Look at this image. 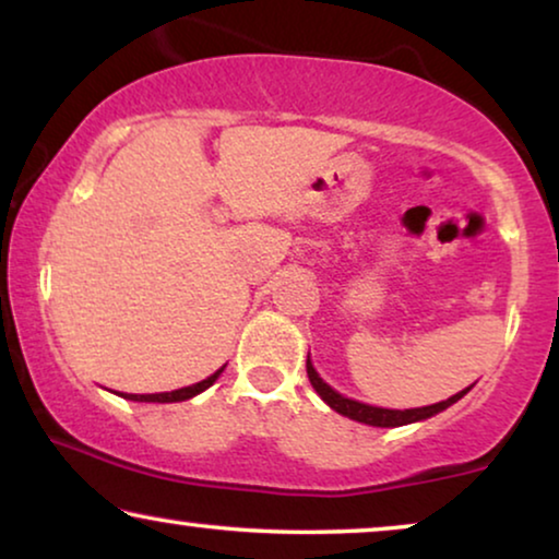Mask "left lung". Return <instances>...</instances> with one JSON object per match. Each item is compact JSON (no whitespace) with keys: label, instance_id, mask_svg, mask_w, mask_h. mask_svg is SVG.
I'll list each match as a JSON object with an SVG mask.
<instances>
[{"label":"left lung","instance_id":"8db88e82","mask_svg":"<svg viewBox=\"0 0 559 559\" xmlns=\"http://www.w3.org/2000/svg\"><path fill=\"white\" fill-rule=\"evenodd\" d=\"M308 379L310 384L316 386V392L320 394V400H323L328 407L338 412V415H346L350 419H356V423H364V425H373V427H400V425H409V423H417V419H427L432 415H438V412L448 409L450 404H455L461 400L463 394L471 392L468 389H463V392H457L450 396L445 402H438V404H430V407H417V409H381V407H369V404H361V402H354V400H346V396H341L338 392H333L331 386L325 384L323 379L318 377V371L312 369L310 358H308Z\"/></svg>","mask_w":559,"mask_h":559}]
</instances>
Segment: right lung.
Returning a JSON list of instances; mask_svg holds the SVG:
<instances>
[{
  "label": "right lung",
  "mask_w": 559,
  "mask_h": 559,
  "mask_svg": "<svg viewBox=\"0 0 559 559\" xmlns=\"http://www.w3.org/2000/svg\"><path fill=\"white\" fill-rule=\"evenodd\" d=\"M224 369H226V366H221V369L216 373H211L209 379L198 381V384H193V386L175 389V392H163V394H121V396H124V400H132V402H186V400H190V396L205 392V389H209L213 381L221 377V371H224Z\"/></svg>",
  "instance_id": "1"
}]
</instances>
